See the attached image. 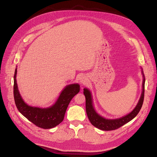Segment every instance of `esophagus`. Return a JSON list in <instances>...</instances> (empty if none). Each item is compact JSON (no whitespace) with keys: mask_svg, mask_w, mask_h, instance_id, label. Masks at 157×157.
<instances>
[{"mask_svg":"<svg viewBox=\"0 0 157 157\" xmlns=\"http://www.w3.org/2000/svg\"><path fill=\"white\" fill-rule=\"evenodd\" d=\"M79 81L81 82V83H82V84H86V82H87V78L85 76H82L80 78Z\"/></svg>","mask_w":157,"mask_h":157,"instance_id":"obj_1","label":"esophagus"}]
</instances>
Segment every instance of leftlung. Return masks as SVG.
<instances>
[{
  "instance_id": "1",
  "label": "left lung",
  "mask_w": 157,
  "mask_h": 157,
  "mask_svg": "<svg viewBox=\"0 0 157 157\" xmlns=\"http://www.w3.org/2000/svg\"><path fill=\"white\" fill-rule=\"evenodd\" d=\"M142 73L143 75V91L142 94L140 97V99L136 106L134 109L129 114H127L126 116L121 117L118 119H114V120H108L105 119L102 117H101L99 114H98L94 109L93 106V102H92V94L87 88H84L83 94L86 98V111L88 118L91 122L92 124L101 130H116L123 125L126 124L127 123L129 122L132 119H134L139 113L141 109V107L143 104L144 101V83H145V78L144 75L143 74V71H142Z\"/></svg>"
}]
</instances>
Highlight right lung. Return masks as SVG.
Instances as JSON below:
<instances>
[{
	"mask_svg": "<svg viewBox=\"0 0 157 157\" xmlns=\"http://www.w3.org/2000/svg\"><path fill=\"white\" fill-rule=\"evenodd\" d=\"M16 72L14 76V98L18 110L36 126L48 129L59 125L63 121L65 113L72 98L79 92L78 84H72L66 86L60 94L54 105L48 108H39L27 105L23 101L19 93L16 83Z\"/></svg>",
	"mask_w": 157,
	"mask_h": 157,
	"instance_id": "obj_1",
	"label": "right lung"
}]
</instances>
